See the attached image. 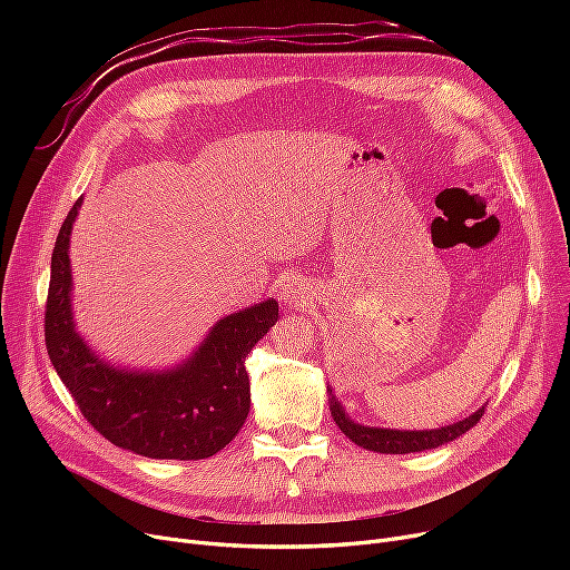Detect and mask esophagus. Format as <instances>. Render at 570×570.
<instances>
[{"mask_svg": "<svg viewBox=\"0 0 570 570\" xmlns=\"http://www.w3.org/2000/svg\"><path fill=\"white\" fill-rule=\"evenodd\" d=\"M279 297H282V303H284L286 307H303V305H305V288H303L301 282L288 279V282L282 286Z\"/></svg>", "mask_w": 570, "mask_h": 570, "instance_id": "obj_1", "label": "esophagus"}]
</instances>
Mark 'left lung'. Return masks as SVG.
<instances>
[{
	"instance_id": "obj_1",
	"label": "left lung",
	"mask_w": 570,
	"mask_h": 570,
	"mask_svg": "<svg viewBox=\"0 0 570 570\" xmlns=\"http://www.w3.org/2000/svg\"><path fill=\"white\" fill-rule=\"evenodd\" d=\"M327 404H331L333 421L353 443L365 448V451L385 453V455L421 453V451H432V448H439L443 443H451L458 436L466 434L478 421H481V415L485 411L483 406L473 411L471 415L462 417V421L436 428V430H391V428H370L363 423H355L342 406V402L335 397L331 385H327Z\"/></svg>"
}]
</instances>
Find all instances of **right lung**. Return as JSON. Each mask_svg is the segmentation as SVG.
<instances>
[{"label": "right lung", "instance_id": "add662e5", "mask_svg": "<svg viewBox=\"0 0 570 570\" xmlns=\"http://www.w3.org/2000/svg\"><path fill=\"white\" fill-rule=\"evenodd\" d=\"M82 198L59 228L46 305V346L80 413L117 448L153 460H205L249 415L245 357L279 318L275 297L219 318L196 351L168 370L112 365L76 331L71 230Z\"/></svg>", "mask_w": 570, "mask_h": 570}]
</instances>
